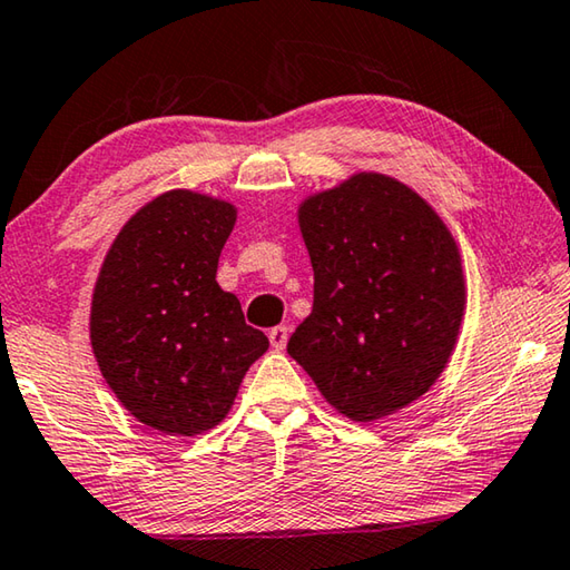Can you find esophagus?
I'll return each mask as SVG.
<instances>
[{"mask_svg": "<svg viewBox=\"0 0 570 570\" xmlns=\"http://www.w3.org/2000/svg\"><path fill=\"white\" fill-rule=\"evenodd\" d=\"M267 337H269V345H273L275 351H283V347L287 345V325H275V327H269Z\"/></svg>", "mask_w": 570, "mask_h": 570, "instance_id": "esophagus-1", "label": "esophagus"}]
</instances>
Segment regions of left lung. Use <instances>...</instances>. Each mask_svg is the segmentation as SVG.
<instances>
[{
    "mask_svg": "<svg viewBox=\"0 0 570 570\" xmlns=\"http://www.w3.org/2000/svg\"><path fill=\"white\" fill-rule=\"evenodd\" d=\"M313 313L287 353L327 403L371 423L443 373L463 321L461 255L441 217L393 177L363 173L305 199Z\"/></svg>",
    "mask_w": 570,
    "mask_h": 570,
    "instance_id": "8db88e82",
    "label": "left lung"
}]
</instances>
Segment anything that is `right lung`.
I'll return each instance as SVG.
<instances>
[{
  "label": "right lung",
  "instance_id": "obj_1",
  "mask_svg": "<svg viewBox=\"0 0 570 570\" xmlns=\"http://www.w3.org/2000/svg\"><path fill=\"white\" fill-rule=\"evenodd\" d=\"M235 207L173 189L122 227L99 269L89 337L107 385L167 435L217 425L269 343L217 285Z\"/></svg>",
  "mask_w": 570,
  "mask_h": 570
}]
</instances>
